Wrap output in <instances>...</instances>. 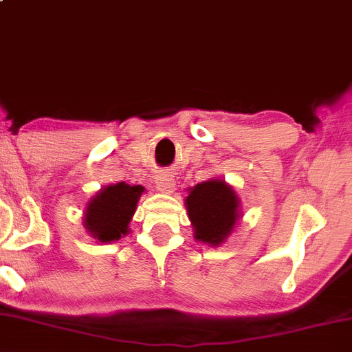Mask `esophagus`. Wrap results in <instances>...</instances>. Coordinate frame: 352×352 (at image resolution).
<instances>
[{
    "label": "esophagus",
    "mask_w": 352,
    "mask_h": 352,
    "mask_svg": "<svg viewBox=\"0 0 352 352\" xmlns=\"http://www.w3.org/2000/svg\"><path fill=\"white\" fill-rule=\"evenodd\" d=\"M155 183H156L157 191L164 192V195H171V192H175V189H176L175 177L166 171L157 173V175L155 176Z\"/></svg>",
    "instance_id": "1"
}]
</instances>
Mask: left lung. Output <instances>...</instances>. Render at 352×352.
<instances>
[{
	"mask_svg": "<svg viewBox=\"0 0 352 352\" xmlns=\"http://www.w3.org/2000/svg\"><path fill=\"white\" fill-rule=\"evenodd\" d=\"M195 239L216 248L232 234L241 212V199L224 179H208L188 188L184 199Z\"/></svg>",
	"mask_w": 352,
	"mask_h": 352,
	"instance_id": "1",
	"label": "left lung"
}]
</instances>
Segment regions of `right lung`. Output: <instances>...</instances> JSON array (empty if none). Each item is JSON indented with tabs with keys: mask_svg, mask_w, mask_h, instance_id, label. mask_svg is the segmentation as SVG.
Returning a JSON list of instances; mask_svg holds the SVG:
<instances>
[{
	"mask_svg": "<svg viewBox=\"0 0 352 352\" xmlns=\"http://www.w3.org/2000/svg\"><path fill=\"white\" fill-rule=\"evenodd\" d=\"M144 188L140 184L116 183L101 188L86 203L82 224L98 243H113L129 232L134 212Z\"/></svg>",
	"mask_w": 352,
	"mask_h": 352,
	"instance_id": "right-lung-1",
	"label": "right lung"
}]
</instances>
